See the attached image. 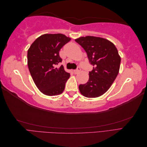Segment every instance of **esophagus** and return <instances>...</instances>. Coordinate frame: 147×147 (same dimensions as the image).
I'll return each instance as SVG.
<instances>
[{
	"label": "esophagus",
	"instance_id": "esophagus-1",
	"mask_svg": "<svg viewBox=\"0 0 147 147\" xmlns=\"http://www.w3.org/2000/svg\"><path fill=\"white\" fill-rule=\"evenodd\" d=\"M80 70H81L80 67H78L77 69L76 70H74V72L75 74H78L80 72Z\"/></svg>",
	"mask_w": 147,
	"mask_h": 147
}]
</instances>
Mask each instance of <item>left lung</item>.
<instances>
[{"label": "left lung", "instance_id": "1", "mask_svg": "<svg viewBox=\"0 0 147 147\" xmlns=\"http://www.w3.org/2000/svg\"><path fill=\"white\" fill-rule=\"evenodd\" d=\"M87 53L93 69L85 84H80L81 94L93 98L104 94L112 86L119 72L121 57L114 44L104 38L86 36L75 40Z\"/></svg>", "mask_w": 147, "mask_h": 147}]
</instances>
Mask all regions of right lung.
I'll list each match as a JSON object with an SVG mask.
<instances>
[{
    "mask_svg": "<svg viewBox=\"0 0 147 147\" xmlns=\"http://www.w3.org/2000/svg\"><path fill=\"white\" fill-rule=\"evenodd\" d=\"M70 38L62 34H46L38 37L28 51V65L30 74L38 90L47 96L61 94L70 77L61 65L59 51Z\"/></svg>",
    "mask_w": 147,
    "mask_h": 147,
    "instance_id": "obj_1",
    "label": "right lung"
}]
</instances>
